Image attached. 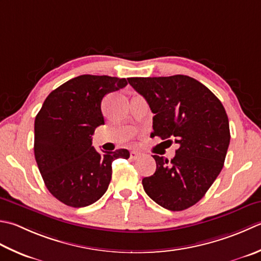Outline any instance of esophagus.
<instances>
[{
    "label": "esophagus",
    "mask_w": 261,
    "mask_h": 261,
    "mask_svg": "<svg viewBox=\"0 0 261 261\" xmlns=\"http://www.w3.org/2000/svg\"><path fill=\"white\" fill-rule=\"evenodd\" d=\"M141 157H142V152H140V151L134 150V151L130 152V158H131V160L136 161V160H139V158H141Z\"/></svg>",
    "instance_id": "esophagus-1"
}]
</instances>
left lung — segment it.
Returning a JSON list of instances; mask_svg holds the SVG:
<instances>
[{"instance_id": "left-lung-1", "label": "left lung", "mask_w": 261, "mask_h": 261, "mask_svg": "<svg viewBox=\"0 0 261 261\" xmlns=\"http://www.w3.org/2000/svg\"><path fill=\"white\" fill-rule=\"evenodd\" d=\"M127 81L155 114L154 137L178 145L171 162L152 156L156 172L142 186L160 206L185 211L205 196L222 171L231 139L225 109L205 85L188 75Z\"/></svg>"}]
</instances>
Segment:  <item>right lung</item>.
<instances>
[{"label": "right lung", "mask_w": 261, "mask_h": 261, "mask_svg": "<svg viewBox=\"0 0 261 261\" xmlns=\"http://www.w3.org/2000/svg\"><path fill=\"white\" fill-rule=\"evenodd\" d=\"M127 85L125 78L83 74L58 87L35 119L34 152L46 188L64 205L96 202L112 178V162L130 157L126 149L97 151L91 146L104 124L101 100Z\"/></svg>", "instance_id": "add662e5"}]
</instances>
